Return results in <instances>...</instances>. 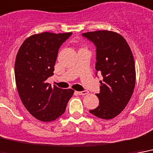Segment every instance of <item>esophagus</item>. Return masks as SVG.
<instances>
[{
  "label": "esophagus",
  "instance_id": "34e87169",
  "mask_svg": "<svg viewBox=\"0 0 153 153\" xmlns=\"http://www.w3.org/2000/svg\"><path fill=\"white\" fill-rule=\"evenodd\" d=\"M88 91H86V90H85V91H82V92H77L78 95H81V96L86 95V94H88Z\"/></svg>",
  "mask_w": 153,
  "mask_h": 153
}]
</instances>
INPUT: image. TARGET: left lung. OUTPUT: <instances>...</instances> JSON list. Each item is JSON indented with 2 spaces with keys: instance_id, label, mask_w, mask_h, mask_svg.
<instances>
[{
  "instance_id": "8db88e82",
  "label": "left lung",
  "mask_w": 153,
  "mask_h": 153,
  "mask_svg": "<svg viewBox=\"0 0 153 153\" xmlns=\"http://www.w3.org/2000/svg\"><path fill=\"white\" fill-rule=\"evenodd\" d=\"M82 36L95 45L96 70L101 73L99 105L90 113L109 120L119 115L130 100L136 84L134 58L125 39L108 30L88 32Z\"/></svg>"
}]
</instances>
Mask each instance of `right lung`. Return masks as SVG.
Instances as JSON below:
<instances>
[{"instance_id":"1","label":"right lung","mask_w":153,"mask_h":153,"mask_svg":"<svg viewBox=\"0 0 153 153\" xmlns=\"http://www.w3.org/2000/svg\"><path fill=\"white\" fill-rule=\"evenodd\" d=\"M72 33L34 34L24 41L16 54L15 80L21 101L29 113L44 122L57 119L65 111L74 91L52 87L58 50Z\"/></svg>"}]
</instances>
